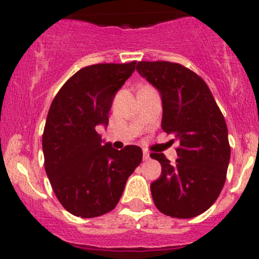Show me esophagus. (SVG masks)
<instances>
[{"label":"esophagus","instance_id":"obj_1","mask_svg":"<svg viewBox=\"0 0 259 259\" xmlns=\"http://www.w3.org/2000/svg\"><path fill=\"white\" fill-rule=\"evenodd\" d=\"M143 157H144V159H145V161H148V159H150L149 152H148V150H144V152H143Z\"/></svg>","mask_w":259,"mask_h":259}]
</instances>
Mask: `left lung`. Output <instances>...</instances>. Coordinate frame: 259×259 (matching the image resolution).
<instances>
[{
    "mask_svg": "<svg viewBox=\"0 0 259 259\" xmlns=\"http://www.w3.org/2000/svg\"><path fill=\"white\" fill-rule=\"evenodd\" d=\"M136 70L161 92L162 130L179 140L176 163L150 154L162 166L150 184L153 201L172 218L197 217L217 201L227 176L231 146L223 114L202 77L180 63L141 61Z\"/></svg>",
    "mask_w": 259,
    "mask_h": 259,
    "instance_id": "left-lung-1",
    "label": "left lung"
}]
</instances>
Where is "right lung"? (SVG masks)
Wrapping results in <instances>:
<instances>
[{"label": "right lung", "mask_w": 259, "mask_h": 259, "mask_svg": "<svg viewBox=\"0 0 259 259\" xmlns=\"http://www.w3.org/2000/svg\"><path fill=\"white\" fill-rule=\"evenodd\" d=\"M130 63H97L74 74L50 105L42 134L44 166L61 205L95 218L111 211L141 159L140 146L101 145L98 124L109 123L115 93L135 71Z\"/></svg>", "instance_id": "right-lung-1"}]
</instances>
